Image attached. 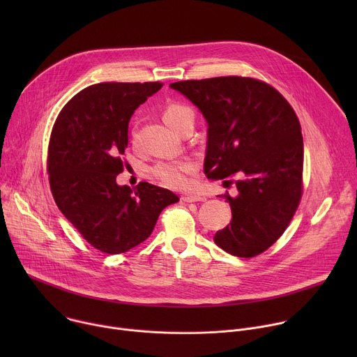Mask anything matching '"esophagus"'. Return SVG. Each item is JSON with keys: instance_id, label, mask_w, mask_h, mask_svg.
<instances>
[{"instance_id": "esophagus-1", "label": "esophagus", "mask_w": 357, "mask_h": 357, "mask_svg": "<svg viewBox=\"0 0 357 357\" xmlns=\"http://www.w3.org/2000/svg\"><path fill=\"white\" fill-rule=\"evenodd\" d=\"M183 202H205L206 197L202 195H182L181 197Z\"/></svg>"}]
</instances>
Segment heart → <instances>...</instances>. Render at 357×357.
<instances>
[{
  "label": "heart",
  "instance_id": "b5f03b06",
  "mask_svg": "<svg viewBox=\"0 0 357 357\" xmlns=\"http://www.w3.org/2000/svg\"><path fill=\"white\" fill-rule=\"evenodd\" d=\"M162 119L172 130L178 131L185 121L193 120V113L189 107L179 103H169L162 112ZM196 164L189 160L161 161L152 168L154 175L162 185L172 189H185L190 185V175L195 174Z\"/></svg>",
  "mask_w": 357,
  "mask_h": 357
}]
</instances>
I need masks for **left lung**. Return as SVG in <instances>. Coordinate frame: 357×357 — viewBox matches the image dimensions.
<instances>
[{"label": "left lung", "instance_id": "obj_1", "mask_svg": "<svg viewBox=\"0 0 357 357\" xmlns=\"http://www.w3.org/2000/svg\"><path fill=\"white\" fill-rule=\"evenodd\" d=\"M208 121L205 175L234 183L222 195L231 222L215 243L236 257H256L291 223L302 197L303 139L285 97L266 82L243 76L182 80L169 84Z\"/></svg>", "mask_w": 357, "mask_h": 357}]
</instances>
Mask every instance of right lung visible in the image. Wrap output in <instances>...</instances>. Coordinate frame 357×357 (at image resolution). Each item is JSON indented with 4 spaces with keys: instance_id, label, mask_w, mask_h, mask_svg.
<instances>
[{
    "instance_id": "obj_1",
    "label": "right lung",
    "mask_w": 357,
    "mask_h": 357,
    "mask_svg": "<svg viewBox=\"0 0 357 357\" xmlns=\"http://www.w3.org/2000/svg\"><path fill=\"white\" fill-rule=\"evenodd\" d=\"M160 82L91 84L61 110L47 146L49 185L59 211L94 248L121 254L146 240L160 213L179 197L148 182H116L123 172L128 123Z\"/></svg>"
}]
</instances>
